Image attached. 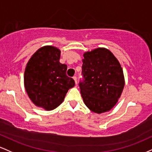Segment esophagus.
Instances as JSON below:
<instances>
[{"mask_svg":"<svg viewBox=\"0 0 152 152\" xmlns=\"http://www.w3.org/2000/svg\"><path fill=\"white\" fill-rule=\"evenodd\" d=\"M73 80H74L75 83V84L77 85V77L76 76L73 77Z\"/></svg>","mask_w":152,"mask_h":152,"instance_id":"obj_1","label":"esophagus"}]
</instances>
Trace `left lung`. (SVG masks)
Returning <instances> with one entry per match:
<instances>
[{"mask_svg": "<svg viewBox=\"0 0 152 152\" xmlns=\"http://www.w3.org/2000/svg\"><path fill=\"white\" fill-rule=\"evenodd\" d=\"M85 80L80 83L87 107L100 114L111 110L120 98L125 79L120 62L108 49L98 47L83 54Z\"/></svg>", "mask_w": 152, "mask_h": 152, "instance_id": "left-lung-1", "label": "left lung"}]
</instances>
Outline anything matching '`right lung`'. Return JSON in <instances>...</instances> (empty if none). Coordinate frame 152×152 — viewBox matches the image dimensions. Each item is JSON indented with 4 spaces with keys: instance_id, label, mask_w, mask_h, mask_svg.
I'll return each instance as SVG.
<instances>
[{
    "instance_id": "right-lung-1",
    "label": "right lung",
    "mask_w": 152,
    "mask_h": 152,
    "mask_svg": "<svg viewBox=\"0 0 152 152\" xmlns=\"http://www.w3.org/2000/svg\"><path fill=\"white\" fill-rule=\"evenodd\" d=\"M60 53L57 47L44 46L31 56L25 68L27 95L36 106L46 110L57 108L75 86L74 80L66 75L67 66L59 62Z\"/></svg>"
}]
</instances>
